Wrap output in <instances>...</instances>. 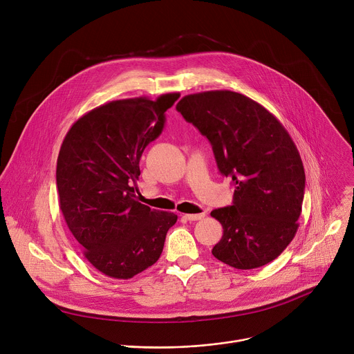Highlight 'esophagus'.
<instances>
[{
    "label": "esophagus",
    "instance_id": "34e87169",
    "mask_svg": "<svg viewBox=\"0 0 354 354\" xmlns=\"http://www.w3.org/2000/svg\"><path fill=\"white\" fill-rule=\"evenodd\" d=\"M203 217H205V212L198 213V214H184V218L188 220V221H196V220H201Z\"/></svg>",
    "mask_w": 354,
    "mask_h": 354
}]
</instances>
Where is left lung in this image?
I'll return each instance as SVG.
<instances>
[{
    "instance_id": "obj_1",
    "label": "left lung",
    "mask_w": 354,
    "mask_h": 354,
    "mask_svg": "<svg viewBox=\"0 0 354 354\" xmlns=\"http://www.w3.org/2000/svg\"><path fill=\"white\" fill-rule=\"evenodd\" d=\"M176 108L210 141L220 173L235 187L232 205L210 213L223 225L213 256L239 270L272 261L297 231L304 196L289 133L264 106L228 90L185 95Z\"/></svg>"
}]
</instances>
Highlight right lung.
Wrapping results in <instances>:
<instances>
[{
	"label": "right lung",
	"mask_w": 354,
	"mask_h": 354,
	"mask_svg": "<svg viewBox=\"0 0 354 354\" xmlns=\"http://www.w3.org/2000/svg\"><path fill=\"white\" fill-rule=\"evenodd\" d=\"M178 93L118 100L82 116L68 131L57 162L59 207L100 272L129 279L158 261L177 214L136 198L140 159L165 126Z\"/></svg>",
	"instance_id": "add662e5"
}]
</instances>
